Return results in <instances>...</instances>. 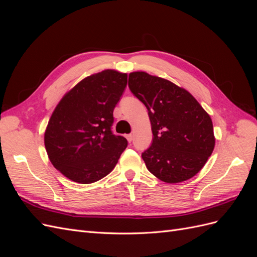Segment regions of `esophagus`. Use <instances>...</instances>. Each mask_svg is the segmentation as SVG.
<instances>
[{
  "label": "esophagus",
  "mask_w": 257,
  "mask_h": 257,
  "mask_svg": "<svg viewBox=\"0 0 257 257\" xmlns=\"http://www.w3.org/2000/svg\"><path fill=\"white\" fill-rule=\"evenodd\" d=\"M133 135H132V134H128V135H126V139H127V141H128V143H131L132 141H133Z\"/></svg>",
  "instance_id": "esophagus-1"
}]
</instances>
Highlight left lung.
<instances>
[{
    "instance_id": "1",
    "label": "left lung",
    "mask_w": 257,
    "mask_h": 257,
    "mask_svg": "<svg viewBox=\"0 0 257 257\" xmlns=\"http://www.w3.org/2000/svg\"><path fill=\"white\" fill-rule=\"evenodd\" d=\"M132 93L147 107L153 142L142 158L149 172L166 183L189 180L212 154V120L189 91L146 72L128 76Z\"/></svg>"
}]
</instances>
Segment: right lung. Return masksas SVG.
Instances as JSON below:
<instances>
[{"instance_id": "right-lung-1", "label": "right lung", "mask_w": 257, "mask_h": 257, "mask_svg": "<svg viewBox=\"0 0 257 257\" xmlns=\"http://www.w3.org/2000/svg\"><path fill=\"white\" fill-rule=\"evenodd\" d=\"M127 74L105 69L85 77L61 98L48 121L44 143L51 164L69 180L90 184L118 163L127 141L111 133L113 109Z\"/></svg>"}]
</instances>
